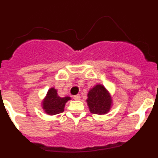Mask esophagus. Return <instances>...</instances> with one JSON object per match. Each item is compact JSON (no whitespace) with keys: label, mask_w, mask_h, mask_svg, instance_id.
Wrapping results in <instances>:
<instances>
[{"label":"esophagus","mask_w":158,"mask_h":158,"mask_svg":"<svg viewBox=\"0 0 158 158\" xmlns=\"http://www.w3.org/2000/svg\"><path fill=\"white\" fill-rule=\"evenodd\" d=\"M73 99H74L75 100H79L81 99V96L80 95H75V96H73Z\"/></svg>","instance_id":"1"}]
</instances>
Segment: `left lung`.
<instances>
[{"label":"left lung","mask_w":158,"mask_h":158,"mask_svg":"<svg viewBox=\"0 0 158 158\" xmlns=\"http://www.w3.org/2000/svg\"><path fill=\"white\" fill-rule=\"evenodd\" d=\"M86 102L90 112L98 115L107 114L113 104L110 93L100 84H97L89 90Z\"/></svg>","instance_id":"8db88e82"}]
</instances>
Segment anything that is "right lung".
I'll use <instances>...</instances> for the list:
<instances>
[{"instance_id":"right-lung-1","label":"right lung","mask_w":158,"mask_h":158,"mask_svg":"<svg viewBox=\"0 0 158 158\" xmlns=\"http://www.w3.org/2000/svg\"><path fill=\"white\" fill-rule=\"evenodd\" d=\"M70 100L69 96L60 97L58 95L57 89L51 88L42 102V107L47 115H54L62 113L64 111L66 102Z\"/></svg>"}]
</instances>
